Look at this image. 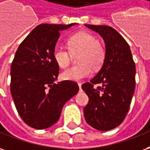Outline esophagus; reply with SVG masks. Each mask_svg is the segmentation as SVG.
I'll return each mask as SVG.
<instances>
[{
	"label": "esophagus",
	"instance_id": "34e87169",
	"mask_svg": "<svg viewBox=\"0 0 150 150\" xmlns=\"http://www.w3.org/2000/svg\"><path fill=\"white\" fill-rule=\"evenodd\" d=\"M78 85H79V89H81V86H82V83H79Z\"/></svg>",
	"mask_w": 150,
	"mask_h": 150
}]
</instances>
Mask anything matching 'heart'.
Wrapping results in <instances>:
<instances>
[{
	"label": "heart",
	"mask_w": 150,
	"mask_h": 150,
	"mask_svg": "<svg viewBox=\"0 0 150 150\" xmlns=\"http://www.w3.org/2000/svg\"><path fill=\"white\" fill-rule=\"evenodd\" d=\"M68 48L57 45L53 50V58L61 68L69 66L71 61V52L79 53V64L68 68L62 73L66 80L78 81L89 76L93 69H100L104 63L106 50L104 44L88 32H79L68 39Z\"/></svg>",
	"instance_id": "heart-1"
}]
</instances>
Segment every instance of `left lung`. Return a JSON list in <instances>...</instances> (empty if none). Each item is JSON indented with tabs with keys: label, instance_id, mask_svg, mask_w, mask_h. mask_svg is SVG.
I'll use <instances>...</instances> for the list:
<instances>
[{
	"label": "left lung",
	"instance_id": "left-lung-1",
	"mask_svg": "<svg viewBox=\"0 0 150 150\" xmlns=\"http://www.w3.org/2000/svg\"><path fill=\"white\" fill-rule=\"evenodd\" d=\"M85 26L103 38L106 55L100 71L82 85L89 99L83 109L84 118L93 128L109 131L120 125L129 110L136 85V65L128 44L115 29ZM95 84L101 86L94 88Z\"/></svg>",
	"mask_w": 150,
	"mask_h": 150
}]
</instances>
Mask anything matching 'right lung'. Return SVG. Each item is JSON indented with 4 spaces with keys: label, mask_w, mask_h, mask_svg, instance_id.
I'll list each match as a JSON object with an SVG mask.
<instances>
[{
    "label": "right lung",
    "mask_w": 150,
    "mask_h": 150,
    "mask_svg": "<svg viewBox=\"0 0 150 150\" xmlns=\"http://www.w3.org/2000/svg\"><path fill=\"white\" fill-rule=\"evenodd\" d=\"M75 24H40L15 53L10 71V92L18 113L33 128L45 129L56 123L65 103L79 92L74 81L55 83L59 67L53 54L60 31Z\"/></svg>",
    "instance_id": "right-lung-1"
}]
</instances>
